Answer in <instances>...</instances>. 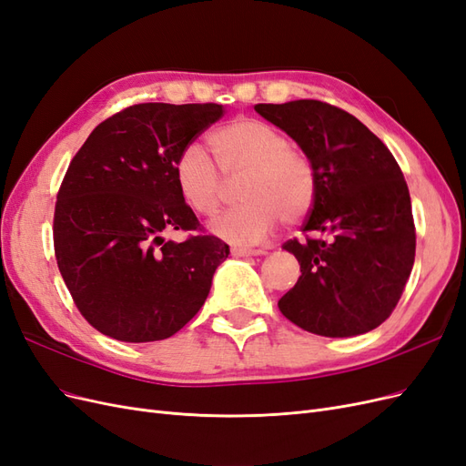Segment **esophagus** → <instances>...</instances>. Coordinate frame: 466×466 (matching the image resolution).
I'll return each instance as SVG.
<instances>
[{
  "label": "esophagus",
  "instance_id": "esophagus-1",
  "mask_svg": "<svg viewBox=\"0 0 466 466\" xmlns=\"http://www.w3.org/2000/svg\"><path fill=\"white\" fill-rule=\"evenodd\" d=\"M231 252L235 257H262V255H266V250L264 248H243V247H235V248H231Z\"/></svg>",
  "mask_w": 466,
  "mask_h": 466
}]
</instances>
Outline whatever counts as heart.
Instances as JSON below:
<instances>
[{"label":"heart","instance_id":"heart-1","mask_svg":"<svg viewBox=\"0 0 466 466\" xmlns=\"http://www.w3.org/2000/svg\"><path fill=\"white\" fill-rule=\"evenodd\" d=\"M209 146L216 161L198 144L182 147L175 161V180L190 209L200 216H214L223 200L220 175L245 177L238 190L245 204L225 211L209 225L211 233L223 241L258 243L276 229L279 219L298 225L313 209L315 165L276 126L258 118H237L211 132Z\"/></svg>","mask_w":466,"mask_h":466}]
</instances>
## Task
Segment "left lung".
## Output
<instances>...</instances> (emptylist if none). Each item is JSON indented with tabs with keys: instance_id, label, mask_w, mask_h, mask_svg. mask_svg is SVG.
<instances>
[{
	"instance_id": "8db88e82",
	"label": "left lung",
	"mask_w": 466,
	"mask_h": 466,
	"mask_svg": "<svg viewBox=\"0 0 466 466\" xmlns=\"http://www.w3.org/2000/svg\"><path fill=\"white\" fill-rule=\"evenodd\" d=\"M255 110L311 157L317 196L303 233L284 248L301 276L278 301L299 329L329 338L365 334L397 307L416 255L410 192L389 147L350 112L301 98Z\"/></svg>"
}]
</instances>
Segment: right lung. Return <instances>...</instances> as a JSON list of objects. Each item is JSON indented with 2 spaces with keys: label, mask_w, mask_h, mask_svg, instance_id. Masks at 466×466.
Returning a JSON list of instances; mask_svg holds the SVG:
<instances>
[{
  "label": "right lung",
  "mask_w": 466,
  "mask_h": 466,
  "mask_svg": "<svg viewBox=\"0 0 466 466\" xmlns=\"http://www.w3.org/2000/svg\"><path fill=\"white\" fill-rule=\"evenodd\" d=\"M225 115L216 103H142L101 122L69 163L54 252L79 313L122 342H155L200 311L229 247L204 235L175 180L180 149ZM165 230H198L182 244Z\"/></svg>",
  "instance_id": "add662e5"
}]
</instances>
